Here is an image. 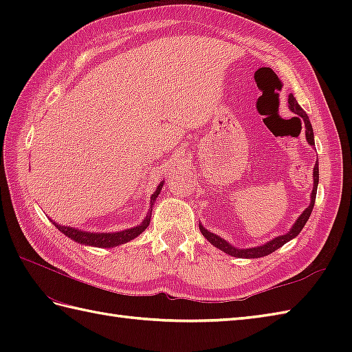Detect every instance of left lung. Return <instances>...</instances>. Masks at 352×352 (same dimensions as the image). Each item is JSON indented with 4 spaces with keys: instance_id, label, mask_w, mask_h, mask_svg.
Returning a JSON list of instances; mask_svg holds the SVG:
<instances>
[{
    "instance_id": "1",
    "label": "left lung",
    "mask_w": 352,
    "mask_h": 352,
    "mask_svg": "<svg viewBox=\"0 0 352 352\" xmlns=\"http://www.w3.org/2000/svg\"><path fill=\"white\" fill-rule=\"evenodd\" d=\"M287 101H289V109L294 111V113L300 115L301 119H302L304 126H305V138H307V142H309L310 145H315V138H313V129H311V124H310V119H309L307 113H305V111L301 109L300 104L296 102L294 95H289V100ZM318 183H319V166H318V162H316L315 168H313V190H311V199H310L309 207L305 208V210L301 213L300 218H298L294 226H292L290 231H287L286 234L272 239V241H269L265 245L256 246V248L239 250V248H236V246L230 245L227 241H223L222 237L216 236L214 233H210V231H208L207 228H204L203 226H199L201 233H203V236L207 239V241L210 242L213 246H216V248H219L221 251L227 252V254H230V256H233V257H239V258H258V257H265V256H267V254L274 252L275 250L281 248L284 243H287L289 241H292V239L300 234V231L304 228L305 222H307L309 218H310L311 210H313V206H315Z\"/></svg>"
}]
</instances>
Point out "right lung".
<instances>
[{
  "mask_svg": "<svg viewBox=\"0 0 352 352\" xmlns=\"http://www.w3.org/2000/svg\"><path fill=\"white\" fill-rule=\"evenodd\" d=\"M162 186L163 183H160L157 186L155 192L151 195V201H149V204H154L155 198L159 197V193L162 190ZM149 219H151V212H148L146 218L144 219V222L140 223L138 227H133L129 230H124V231H115V233H91V231H83V230H78V228H74V227H66V226H58L54 221H51L54 226L62 231L65 236H68L72 241H76L81 245H87V246H98V248H113V246L118 245H122L133 241L134 237H138L140 233H144L146 230V227L149 226Z\"/></svg>",
  "mask_w": 352,
  "mask_h": 352,
  "instance_id": "right-lung-1",
  "label": "right lung"
}]
</instances>
